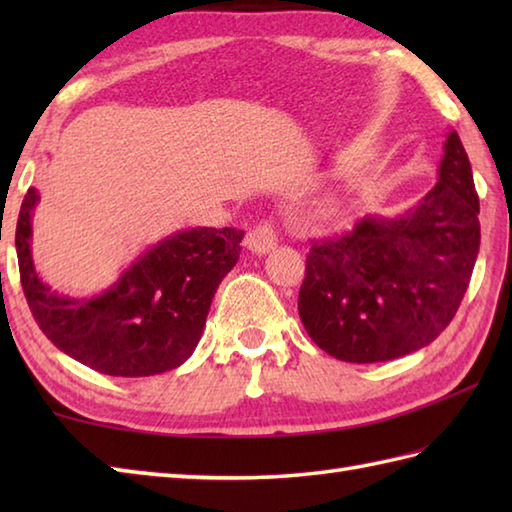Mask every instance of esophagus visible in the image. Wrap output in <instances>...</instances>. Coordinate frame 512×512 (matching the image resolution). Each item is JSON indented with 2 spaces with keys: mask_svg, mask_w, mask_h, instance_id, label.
I'll return each instance as SVG.
<instances>
[{
  "mask_svg": "<svg viewBox=\"0 0 512 512\" xmlns=\"http://www.w3.org/2000/svg\"><path fill=\"white\" fill-rule=\"evenodd\" d=\"M246 246L250 253L255 255H266L277 246V231L273 224H257L253 231L246 235Z\"/></svg>",
  "mask_w": 512,
  "mask_h": 512,
  "instance_id": "esophagus-1",
  "label": "esophagus"
}]
</instances>
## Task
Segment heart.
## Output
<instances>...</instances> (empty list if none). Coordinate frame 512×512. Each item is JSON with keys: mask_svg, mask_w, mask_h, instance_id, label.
Here are the masks:
<instances>
[{"mask_svg": "<svg viewBox=\"0 0 512 512\" xmlns=\"http://www.w3.org/2000/svg\"><path fill=\"white\" fill-rule=\"evenodd\" d=\"M323 206H325V209H328L330 213H339V211H341V206H343L341 195H330V198H325Z\"/></svg>", "mask_w": 512, "mask_h": 512, "instance_id": "heart-1", "label": "heart"}]
</instances>
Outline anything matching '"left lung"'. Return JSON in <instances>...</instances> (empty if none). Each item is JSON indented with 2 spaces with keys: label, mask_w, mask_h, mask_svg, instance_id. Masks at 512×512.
I'll return each mask as SVG.
<instances>
[{
  "label": "left lung",
  "mask_w": 512,
  "mask_h": 512,
  "mask_svg": "<svg viewBox=\"0 0 512 512\" xmlns=\"http://www.w3.org/2000/svg\"><path fill=\"white\" fill-rule=\"evenodd\" d=\"M480 200L462 140L449 129L438 182L400 215H367L310 248L299 317L323 352L380 363L436 341L458 312L477 253Z\"/></svg>",
  "instance_id": "obj_1"
}]
</instances>
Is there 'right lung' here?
Segmentation results:
<instances>
[{
    "mask_svg": "<svg viewBox=\"0 0 512 512\" xmlns=\"http://www.w3.org/2000/svg\"><path fill=\"white\" fill-rule=\"evenodd\" d=\"M37 189L21 202L15 246L24 295L41 332L74 361L107 376H154L193 354L217 286L239 259L244 231L184 228L145 248L99 295L70 297L32 259Z\"/></svg>",
    "mask_w": 512,
    "mask_h": 512,
    "instance_id": "add662e5",
    "label": "right lung"
}]
</instances>
